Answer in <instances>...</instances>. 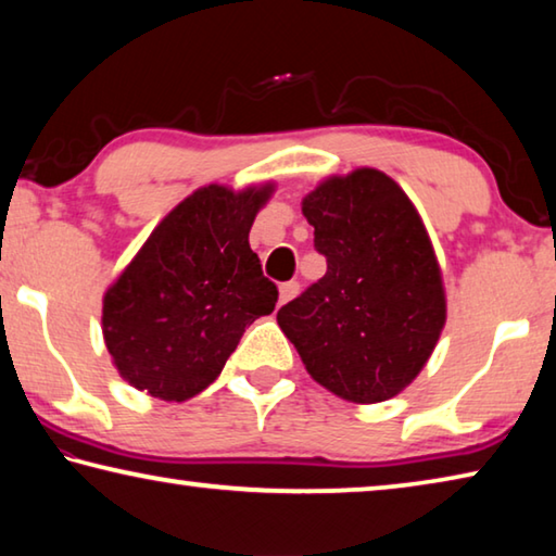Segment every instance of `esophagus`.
Wrapping results in <instances>:
<instances>
[{
  "mask_svg": "<svg viewBox=\"0 0 556 556\" xmlns=\"http://www.w3.org/2000/svg\"><path fill=\"white\" fill-rule=\"evenodd\" d=\"M299 294V281H285V285L279 287V304H287Z\"/></svg>",
  "mask_w": 556,
  "mask_h": 556,
  "instance_id": "34e87169",
  "label": "esophagus"
}]
</instances>
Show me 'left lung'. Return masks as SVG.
<instances>
[{
    "mask_svg": "<svg viewBox=\"0 0 556 556\" xmlns=\"http://www.w3.org/2000/svg\"><path fill=\"white\" fill-rule=\"evenodd\" d=\"M301 211L326 275L281 306L277 324L326 390L357 404L390 400L425 368L446 324L425 223L378 168L326 178Z\"/></svg>",
    "mask_w": 556,
    "mask_h": 556,
    "instance_id": "obj_1",
    "label": "left lung"
}]
</instances>
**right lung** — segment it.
I'll return each instance as SVG.
<instances>
[{
    "label": "right lung",
    "instance_id": "right-lung-1",
    "mask_svg": "<svg viewBox=\"0 0 556 556\" xmlns=\"http://www.w3.org/2000/svg\"><path fill=\"white\" fill-rule=\"evenodd\" d=\"M211 184L156 225L102 299V336L131 388L184 402L218 378L255 318L275 312L250 228L271 195Z\"/></svg>",
    "mask_w": 556,
    "mask_h": 556
}]
</instances>
